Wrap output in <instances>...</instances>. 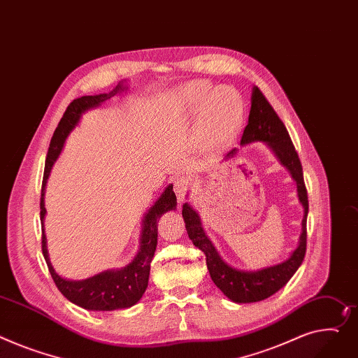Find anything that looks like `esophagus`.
Here are the masks:
<instances>
[{"instance_id":"1","label":"esophagus","mask_w":358,"mask_h":358,"mask_svg":"<svg viewBox=\"0 0 358 358\" xmlns=\"http://www.w3.org/2000/svg\"><path fill=\"white\" fill-rule=\"evenodd\" d=\"M189 188V180L187 177H178L174 180V193L180 201L184 200Z\"/></svg>"}]
</instances>
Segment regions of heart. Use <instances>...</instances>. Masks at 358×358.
<instances>
[{"label":"heart","instance_id":"b5f03b06","mask_svg":"<svg viewBox=\"0 0 358 358\" xmlns=\"http://www.w3.org/2000/svg\"><path fill=\"white\" fill-rule=\"evenodd\" d=\"M181 103L189 113L201 109L197 136L204 148L224 144L239 128L245 113L243 101L234 89H214L206 82H193L182 89Z\"/></svg>","mask_w":358,"mask_h":358}]
</instances>
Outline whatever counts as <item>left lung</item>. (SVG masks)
<instances>
[{"label":"left lung","instance_id":"1","mask_svg":"<svg viewBox=\"0 0 358 358\" xmlns=\"http://www.w3.org/2000/svg\"><path fill=\"white\" fill-rule=\"evenodd\" d=\"M255 141H264L273 150L279 161L291 171L292 178L296 181L298 197L303 206L302 233L299 237V245L294 250L289 259L279 265L262 269L257 272H243L229 266L222 260L217 250L206 236L199 214L187 203L182 206V217L188 237L194 246H197L206 255V264L214 285L233 302L249 303L259 302L269 298L288 283L294 273L301 266L306 252V216H308V194L303 182L302 165L292 144V139L285 128L280 117L273 110L272 105L260 92L257 86L252 92V106L249 113V121L243 131L241 145L250 144ZM237 152L233 148L226 154V158H231Z\"/></svg>","mask_w":358,"mask_h":358}]
</instances>
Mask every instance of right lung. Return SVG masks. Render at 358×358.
Here are the masks:
<instances>
[{
    "instance_id": "obj_1",
    "label": "right lung",
    "mask_w": 358,
    "mask_h": 358,
    "mask_svg": "<svg viewBox=\"0 0 358 358\" xmlns=\"http://www.w3.org/2000/svg\"><path fill=\"white\" fill-rule=\"evenodd\" d=\"M122 85H117L109 93L94 94V96H82L71 102L66 112L63 113L60 122L52 136L49 151L45 157L44 176L41 184V199H40V219L43 222L45 208H44V189L45 182L49 178L50 170L57 159L64 141L70 131L73 129L83 112L90 108H96L105 101L110 99L117 92H121ZM177 206V197L173 192V185H169L161 197L154 203L144 217V226H142L141 234V248L131 264L119 271H106L99 275H94L85 280H66L60 278L49 260L45 248V234L41 229V250L45 259L47 268L56 283L57 289L70 301L90 311H113V309H122L135 305L142 295H144L148 287V278L151 262L157 248V220L164 213L174 210Z\"/></svg>"
}]
</instances>
